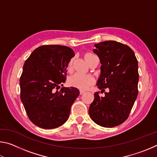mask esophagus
<instances>
[{
    "label": "esophagus",
    "mask_w": 157,
    "mask_h": 157,
    "mask_svg": "<svg viewBox=\"0 0 157 157\" xmlns=\"http://www.w3.org/2000/svg\"><path fill=\"white\" fill-rule=\"evenodd\" d=\"M84 92H85V91H83V90H80V91H79V94H80V95H82V94H83Z\"/></svg>",
    "instance_id": "34e87169"
}]
</instances>
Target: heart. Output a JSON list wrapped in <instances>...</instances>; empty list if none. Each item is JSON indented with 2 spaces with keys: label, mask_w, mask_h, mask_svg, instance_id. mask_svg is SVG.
I'll return each mask as SVG.
<instances>
[{
  "label": "heart",
  "mask_w": 157,
  "mask_h": 157,
  "mask_svg": "<svg viewBox=\"0 0 157 157\" xmlns=\"http://www.w3.org/2000/svg\"><path fill=\"white\" fill-rule=\"evenodd\" d=\"M95 55L92 54V53H87L85 55L86 60L89 62V60L95 57ZM74 62V58H72L68 63L67 69L69 72H71L73 69V65ZM94 79L93 77L89 75H85L83 73H77L74 74L72 76H71L68 79V84L73 87L78 88L79 89H88L90 86L94 84Z\"/></svg>",
  "instance_id": "1"
}]
</instances>
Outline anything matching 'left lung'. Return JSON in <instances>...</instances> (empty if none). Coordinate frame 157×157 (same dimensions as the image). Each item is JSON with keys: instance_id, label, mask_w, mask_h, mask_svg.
Masks as SVG:
<instances>
[{"instance_id": "left-lung-1", "label": "left lung", "mask_w": 157, "mask_h": 157, "mask_svg": "<svg viewBox=\"0 0 157 157\" xmlns=\"http://www.w3.org/2000/svg\"><path fill=\"white\" fill-rule=\"evenodd\" d=\"M94 46V52L102 64L96 84L102 91L108 88L109 91L105 93V97L95 93L89 113L98 125L113 127L127 120L137 98L138 61L128 46L116 41Z\"/></svg>"}]
</instances>
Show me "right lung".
I'll use <instances>...</instances> for the list:
<instances>
[{
    "instance_id": "right-lung-1",
    "label": "right lung",
    "mask_w": 157,
    "mask_h": 157,
    "mask_svg": "<svg viewBox=\"0 0 157 157\" xmlns=\"http://www.w3.org/2000/svg\"><path fill=\"white\" fill-rule=\"evenodd\" d=\"M75 56L71 48L46 45L37 48L25 61L20 78L21 100L28 118L43 129H54L68 120L79 94L75 87H62L66 68Z\"/></svg>"
}]
</instances>
